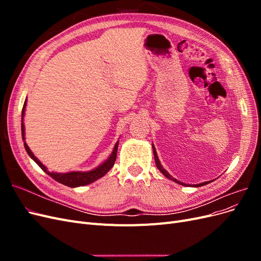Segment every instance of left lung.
I'll return each instance as SVG.
<instances>
[{
	"mask_svg": "<svg viewBox=\"0 0 261 261\" xmlns=\"http://www.w3.org/2000/svg\"><path fill=\"white\" fill-rule=\"evenodd\" d=\"M152 150H153V155H154V161H155V164H156V168H158V170H159L162 174L167 177V178H169V179H171V180H173V181H175V183H177V184H179V185H183V186H185L186 184H184L183 181H179V180H177L176 178H174L173 177L170 173L165 170L163 167H162V164H161V162H160V160H159V156H158V154H156V151H155V148H154V146H153V144H152ZM211 180H208V181H203V183H200V184H196V185H194V187H200V186H203V185H207V184H209Z\"/></svg>",
	"mask_w": 261,
	"mask_h": 261,
	"instance_id": "8db88e82",
	"label": "left lung"
}]
</instances>
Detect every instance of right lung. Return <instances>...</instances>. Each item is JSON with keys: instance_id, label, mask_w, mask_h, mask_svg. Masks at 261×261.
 I'll list each match as a JSON object with an SVG mask.
<instances>
[{"instance_id": "right-lung-1", "label": "right lung", "mask_w": 261, "mask_h": 261, "mask_svg": "<svg viewBox=\"0 0 261 261\" xmlns=\"http://www.w3.org/2000/svg\"><path fill=\"white\" fill-rule=\"evenodd\" d=\"M26 106H27V98L25 100V103H23L22 107V111H21V137L23 140V146H25L26 151L28 153V155L33 159L39 167L42 169V171H44L46 174L49 176H51L53 179H55L59 183L66 185L68 187H80V186H85L93 183L97 179L101 178L102 176H105L107 173L113 168V165L115 163L116 160V153H117V147H118V140L116 141V144L114 145V148L112 150L111 154L109 155L108 159L102 162L101 164H99L97 168H94L90 171L87 172H83V171H72V172H66V173H58V172H50L48 170V168L38 159V158L34 154V152L31 151L30 148L28 147V145L26 144V137H25V124H23V116H25V111H26Z\"/></svg>"}]
</instances>
